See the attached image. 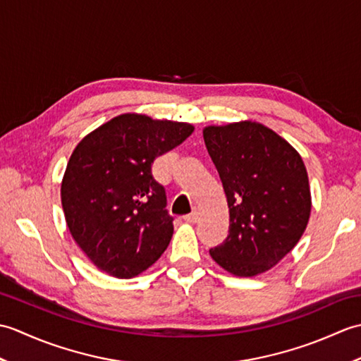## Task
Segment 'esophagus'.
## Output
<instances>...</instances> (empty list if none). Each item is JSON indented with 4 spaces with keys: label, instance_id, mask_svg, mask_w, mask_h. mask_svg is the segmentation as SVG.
I'll return each mask as SVG.
<instances>
[{
    "label": "esophagus",
    "instance_id": "esophagus-1",
    "mask_svg": "<svg viewBox=\"0 0 361 361\" xmlns=\"http://www.w3.org/2000/svg\"><path fill=\"white\" fill-rule=\"evenodd\" d=\"M185 221H186V224H197V221H198V209H194L192 214L186 216Z\"/></svg>",
    "mask_w": 361,
    "mask_h": 361
}]
</instances>
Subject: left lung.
<instances>
[{
    "label": "left lung",
    "mask_w": 361,
    "mask_h": 361,
    "mask_svg": "<svg viewBox=\"0 0 361 361\" xmlns=\"http://www.w3.org/2000/svg\"><path fill=\"white\" fill-rule=\"evenodd\" d=\"M229 209L228 237L209 250L234 276L262 274L296 247L307 228L312 195L296 149L271 128L240 121L203 128Z\"/></svg>",
    "instance_id": "1"
}]
</instances>
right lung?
Listing matches in <instances>:
<instances>
[{"label":"right lung","mask_w":361,"mask_h":361,"mask_svg":"<svg viewBox=\"0 0 361 361\" xmlns=\"http://www.w3.org/2000/svg\"><path fill=\"white\" fill-rule=\"evenodd\" d=\"M192 132L188 122L124 113L75 145L60 197L73 239L99 270L130 279L166 251L173 225L152 163Z\"/></svg>","instance_id":"obj_1"}]
</instances>
